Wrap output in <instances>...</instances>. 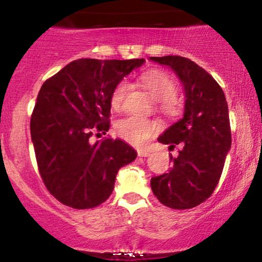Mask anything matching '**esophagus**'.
<instances>
[{
	"mask_svg": "<svg viewBox=\"0 0 262 262\" xmlns=\"http://www.w3.org/2000/svg\"><path fill=\"white\" fill-rule=\"evenodd\" d=\"M138 156H140V158H148V156H150V152L145 151V150H138Z\"/></svg>",
	"mask_w": 262,
	"mask_h": 262,
	"instance_id": "esophagus-1",
	"label": "esophagus"
}]
</instances>
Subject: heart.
I'll return each instance as SVG.
<instances>
[{"label":"heart","instance_id":"heart-1","mask_svg":"<svg viewBox=\"0 0 262 262\" xmlns=\"http://www.w3.org/2000/svg\"><path fill=\"white\" fill-rule=\"evenodd\" d=\"M150 95L155 100L162 102V108L165 112L172 113L175 110L172 98L176 96L177 87L169 75L161 71H148L141 76ZM130 89L128 81L123 80L114 87L111 97V103L114 110H121L124 104L125 98ZM156 124L150 119L143 118L139 116H128L117 122L116 133L121 139L134 146H143L148 143L151 135L155 133Z\"/></svg>","mask_w":262,"mask_h":262}]
</instances>
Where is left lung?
<instances>
[{
	"mask_svg": "<svg viewBox=\"0 0 262 262\" xmlns=\"http://www.w3.org/2000/svg\"><path fill=\"white\" fill-rule=\"evenodd\" d=\"M150 60L170 66L181 80L186 96L183 118L158 139L170 148L180 145L181 150L177 158L170 155L169 172L152 177L150 185L164 206L193 208L217 187L231 145L227 100L212 75L192 60L177 55Z\"/></svg>",
	"mask_w": 262,
	"mask_h": 262,
	"instance_id": "left-lung-1",
	"label": "left lung"
}]
</instances>
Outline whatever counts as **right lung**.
<instances>
[{"label": "right lung", "mask_w": 262, "mask_h": 262, "mask_svg": "<svg viewBox=\"0 0 262 262\" xmlns=\"http://www.w3.org/2000/svg\"><path fill=\"white\" fill-rule=\"evenodd\" d=\"M144 59H79L49 77L38 93L31 135L45 187L75 209L95 208L112 193L118 170L137 158L119 139L93 135L110 129L114 87Z\"/></svg>", "instance_id": "add662e5"}]
</instances>
